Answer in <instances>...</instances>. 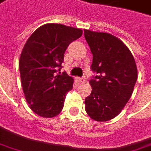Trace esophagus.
Listing matches in <instances>:
<instances>
[{
	"label": "esophagus",
	"instance_id": "esophagus-1",
	"mask_svg": "<svg viewBox=\"0 0 151 151\" xmlns=\"http://www.w3.org/2000/svg\"><path fill=\"white\" fill-rule=\"evenodd\" d=\"M86 79H87V78H86L85 76H83L82 78H79V81H80V82H86Z\"/></svg>",
	"mask_w": 151,
	"mask_h": 151
}]
</instances>
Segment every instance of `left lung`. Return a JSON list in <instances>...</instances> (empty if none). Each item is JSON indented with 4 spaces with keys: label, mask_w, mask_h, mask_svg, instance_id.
<instances>
[{
    "label": "left lung",
    "mask_w": 151,
    "mask_h": 151,
    "mask_svg": "<svg viewBox=\"0 0 151 151\" xmlns=\"http://www.w3.org/2000/svg\"><path fill=\"white\" fill-rule=\"evenodd\" d=\"M93 54L89 81L92 93L85 100L86 111L95 121H108L118 116L129 101L137 80L136 64L121 40L109 33L84 30Z\"/></svg>",
    "instance_id": "1"
}]
</instances>
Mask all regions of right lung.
<instances>
[{"label":"right lung","mask_w":151,"mask_h":151,"mask_svg":"<svg viewBox=\"0 0 151 151\" xmlns=\"http://www.w3.org/2000/svg\"><path fill=\"white\" fill-rule=\"evenodd\" d=\"M82 35V30L58 24H47L36 29L22 50L19 69L23 91L30 109L45 118L60 113L73 79L60 74L64 54Z\"/></svg>","instance_id":"1"}]
</instances>
